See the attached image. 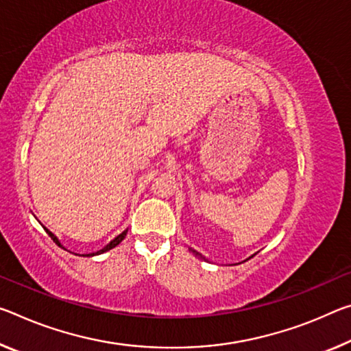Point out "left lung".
<instances>
[{"label": "left lung", "mask_w": 351, "mask_h": 351, "mask_svg": "<svg viewBox=\"0 0 351 351\" xmlns=\"http://www.w3.org/2000/svg\"><path fill=\"white\" fill-rule=\"evenodd\" d=\"M189 250H191V252H192L193 254H195V256H198V258H203V256H202V254H199L198 252H195V250H192V248H189ZM203 259H204V258H203Z\"/></svg>", "instance_id": "1"}]
</instances>
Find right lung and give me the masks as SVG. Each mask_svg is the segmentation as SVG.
Masks as SVG:
<instances>
[{"label":"right lung","instance_id":"obj_1","mask_svg":"<svg viewBox=\"0 0 351 351\" xmlns=\"http://www.w3.org/2000/svg\"><path fill=\"white\" fill-rule=\"evenodd\" d=\"M45 231H47V234H48L49 237H51V239H53V242H56V245H59L60 248H64L62 245H60L59 239H58V237H56V236L53 234V232H51V231H49V230H47V228H45ZM126 232H128V230H125L123 232H121V234H119V236H117L115 239H112V241H110V242L108 243V245H106L104 248H101V250H99V252H97V253H90V254H86V256H95V254H101V253H106V252H109V250H112V248H115L117 245H119V243H120L121 241H123V239H125V236H126ZM82 256H84V254H82Z\"/></svg>","mask_w":351,"mask_h":351}]
</instances>
